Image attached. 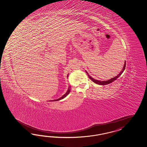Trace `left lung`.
Wrapping results in <instances>:
<instances>
[{"mask_svg": "<svg viewBox=\"0 0 147 147\" xmlns=\"http://www.w3.org/2000/svg\"><path fill=\"white\" fill-rule=\"evenodd\" d=\"M126 62H125V64H124V66H123V69L120 72V74H119V75H117L116 77H114L113 78H111V79H110V80H109L100 81V80H94V79L92 77H91L90 76L88 75V74L87 72L86 71V72L87 73V74H88V75L89 78H90V80H92L94 83H95L96 84H99V85H106V84H109V83H112L113 82H114V80H117V78H118L123 73V71H124L125 69V67H126Z\"/></svg>", "mask_w": 147, "mask_h": 147, "instance_id": "1", "label": "left lung"}]
</instances>
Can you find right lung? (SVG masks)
<instances>
[{"instance_id": "obj_1", "label": "right lung", "mask_w": 147, "mask_h": 147, "mask_svg": "<svg viewBox=\"0 0 147 147\" xmlns=\"http://www.w3.org/2000/svg\"><path fill=\"white\" fill-rule=\"evenodd\" d=\"M68 75H67V77H68ZM70 92V86H69V88H68V90H67V92L65 93L64 95H63V96H61V98H59V99H56V100H50L51 101H59V100H61V99H62L63 98H64L65 97H66V96H67V95L69 94V93Z\"/></svg>"}]
</instances>
